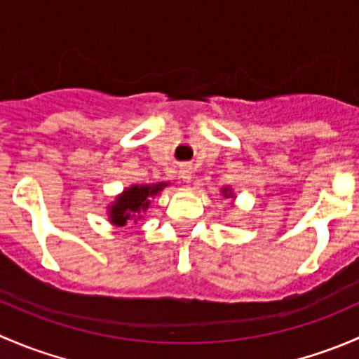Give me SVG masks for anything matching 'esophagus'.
Listing matches in <instances>:
<instances>
[{"label": "esophagus", "instance_id": "1", "mask_svg": "<svg viewBox=\"0 0 359 359\" xmlns=\"http://www.w3.org/2000/svg\"><path fill=\"white\" fill-rule=\"evenodd\" d=\"M191 173H193V168H191V165L184 163V165L180 166V179H182L184 182H191Z\"/></svg>", "mask_w": 359, "mask_h": 359}]
</instances>
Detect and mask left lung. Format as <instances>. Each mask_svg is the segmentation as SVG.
I'll return each mask as SVG.
<instances>
[{
    "label": "left lung",
    "instance_id": "left-lung-1",
    "mask_svg": "<svg viewBox=\"0 0 359 359\" xmlns=\"http://www.w3.org/2000/svg\"><path fill=\"white\" fill-rule=\"evenodd\" d=\"M224 193H227V189H224ZM226 196H227V194H226Z\"/></svg>",
    "mask_w": 359,
    "mask_h": 359
}]
</instances>
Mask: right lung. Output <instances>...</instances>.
Listing matches in <instances>:
<instances>
[{"mask_svg":"<svg viewBox=\"0 0 359 359\" xmlns=\"http://www.w3.org/2000/svg\"><path fill=\"white\" fill-rule=\"evenodd\" d=\"M165 187V184H156V186H133L125 191L123 196L118 198L114 206H111V222L116 226H125L128 220L140 219V213L146 212L149 206V198L158 194Z\"/></svg>","mask_w":359,"mask_h":359,"instance_id":"obj_1","label":"right lung"}]
</instances>
